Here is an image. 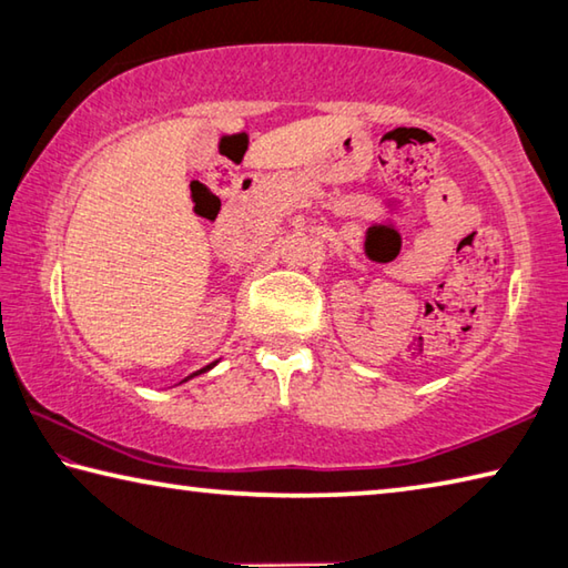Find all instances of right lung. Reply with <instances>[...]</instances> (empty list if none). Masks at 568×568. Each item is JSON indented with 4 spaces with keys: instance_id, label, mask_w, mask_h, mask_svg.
I'll return each instance as SVG.
<instances>
[{
    "instance_id": "obj_1",
    "label": "right lung",
    "mask_w": 568,
    "mask_h": 568,
    "mask_svg": "<svg viewBox=\"0 0 568 568\" xmlns=\"http://www.w3.org/2000/svg\"><path fill=\"white\" fill-rule=\"evenodd\" d=\"M213 365H215V363H210V365H207V368H203V371H197V373H205V371H210V368H213ZM192 376H195V373H192Z\"/></svg>"
}]
</instances>
